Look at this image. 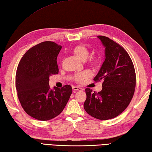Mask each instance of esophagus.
<instances>
[{
    "label": "esophagus",
    "instance_id": "1",
    "mask_svg": "<svg viewBox=\"0 0 152 152\" xmlns=\"http://www.w3.org/2000/svg\"><path fill=\"white\" fill-rule=\"evenodd\" d=\"M72 89L74 90H76V91H81V90H82V88L78 87V86H72Z\"/></svg>",
    "mask_w": 152,
    "mask_h": 152
}]
</instances>
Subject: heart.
I'll list each match as a JSON object with an SVG mask.
<instances>
[{
    "mask_svg": "<svg viewBox=\"0 0 152 152\" xmlns=\"http://www.w3.org/2000/svg\"><path fill=\"white\" fill-rule=\"evenodd\" d=\"M73 54L74 56L78 58L79 60H85L87 58L88 55H89V50L86 47V46L84 45H78L75 46L74 48L72 50ZM89 64L90 66H92V67L96 68L99 66V65L100 64V60L97 57H94L92 59H90L89 61ZM92 75V73L90 70H86L80 72L76 74L74 76V80L76 82H79V83H81V82H83L85 79H86L88 77L91 76Z\"/></svg>",
    "mask_w": 152,
    "mask_h": 152,
    "instance_id": "obj_1",
    "label": "heart"
}]
</instances>
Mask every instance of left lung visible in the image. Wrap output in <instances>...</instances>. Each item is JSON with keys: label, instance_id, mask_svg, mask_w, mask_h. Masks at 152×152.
<instances>
[{"label": "left lung", "instance_id": "1", "mask_svg": "<svg viewBox=\"0 0 152 152\" xmlns=\"http://www.w3.org/2000/svg\"><path fill=\"white\" fill-rule=\"evenodd\" d=\"M105 47V60L95 82H102V90H85L84 108L91 116L101 120L120 115L130 103L136 88V72L126 50L114 40L98 36Z\"/></svg>", "mask_w": 152, "mask_h": 152}]
</instances>
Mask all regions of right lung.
<instances>
[{
	"mask_svg": "<svg viewBox=\"0 0 152 152\" xmlns=\"http://www.w3.org/2000/svg\"><path fill=\"white\" fill-rule=\"evenodd\" d=\"M62 46L45 41L27 51L19 62L16 73V89L19 101L27 114L41 121L58 115L72 92L71 86L61 88L49 86L50 76L58 74L57 56Z\"/></svg>",
	"mask_w": 152,
	"mask_h": 152,
	"instance_id": "right-lung-1",
	"label": "right lung"
}]
</instances>
